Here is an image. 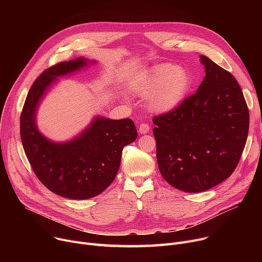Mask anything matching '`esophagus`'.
Masks as SVG:
<instances>
[{"mask_svg": "<svg viewBox=\"0 0 262 262\" xmlns=\"http://www.w3.org/2000/svg\"><path fill=\"white\" fill-rule=\"evenodd\" d=\"M149 132V125L146 123H141L139 126V133L140 134H146Z\"/></svg>", "mask_w": 262, "mask_h": 262, "instance_id": "34e87169", "label": "esophagus"}]
</instances>
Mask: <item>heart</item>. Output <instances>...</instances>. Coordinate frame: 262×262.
I'll return each instance as SVG.
<instances>
[{"mask_svg":"<svg viewBox=\"0 0 262 262\" xmlns=\"http://www.w3.org/2000/svg\"><path fill=\"white\" fill-rule=\"evenodd\" d=\"M192 86V75L173 63L155 67L135 82L133 89L142 96H149V106L164 113L180 105Z\"/></svg>","mask_w":262,"mask_h":262,"instance_id":"1","label":"heart"}]
</instances>
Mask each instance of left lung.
I'll return each mask as SVG.
<instances>
[{"label":"left lung","mask_w":262,"mask_h":262,"mask_svg":"<svg viewBox=\"0 0 262 262\" xmlns=\"http://www.w3.org/2000/svg\"><path fill=\"white\" fill-rule=\"evenodd\" d=\"M205 77L194 94L155 116L159 171L174 188L208 190L237 168L249 134L250 114L235 76L202 56Z\"/></svg>","instance_id":"obj_1"}]
</instances>
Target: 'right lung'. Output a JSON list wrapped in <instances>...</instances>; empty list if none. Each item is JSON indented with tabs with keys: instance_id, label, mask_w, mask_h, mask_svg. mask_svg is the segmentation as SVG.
<instances>
[{
	"instance_id": "obj_1",
	"label": "right lung",
	"mask_w": 262,
	"mask_h": 262,
	"mask_svg": "<svg viewBox=\"0 0 262 262\" xmlns=\"http://www.w3.org/2000/svg\"><path fill=\"white\" fill-rule=\"evenodd\" d=\"M87 63L80 57L45 70L27 93L20 118L22 145L38 180L55 194L71 200H87L102 193L116 178L123 147L138 136L133 120L101 117L69 142L55 143L39 133L36 113L47 89L58 76Z\"/></svg>"
}]
</instances>
